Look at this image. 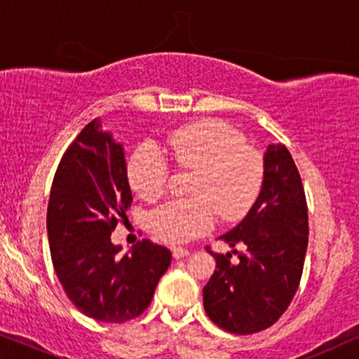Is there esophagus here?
<instances>
[{
    "label": "esophagus",
    "mask_w": 359,
    "mask_h": 359,
    "mask_svg": "<svg viewBox=\"0 0 359 359\" xmlns=\"http://www.w3.org/2000/svg\"><path fill=\"white\" fill-rule=\"evenodd\" d=\"M190 255L189 250H185V248H172V256L175 257V259H180V257H187Z\"/></svg>",
    "instance_id": "1"
}]
</instances>
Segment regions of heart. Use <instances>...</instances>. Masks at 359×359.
Returning a JSON list of instances; mask_svg holds the SVG:
<instances>
[{
	"label": "heart",
	"mask_w": 359,
	"mask_h": 359,
	"mask_svg": "<svg viewBox=\"0 0 359 359\" xmlns=\"http://www.w3.org/2000/svg\"><path fill=\"white\" fill-rule=\"evenodd\" d=\"M164 149L179 169L194 170L190 192L152 212L151 231L161 241L189 243L213 228L218 213L224 222L245 217L264 182V159L245 136L218 119H205L179 128L165 137ZM169 167L161 149L151 142L133 152L128 162L131 189L147 202L165 192Z\"/></svg>",
	"instance_id": "1"
}]
</instances>
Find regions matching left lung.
Segmentation results:
<instances>
[{
  "label": "left lung",
  "mask_w": 359,
  "mask_h": 359,
  "mask_svg": "<svg viewBox=\"0 0 359 359\" xmlns=\"http://www.w3.org/2000/svg\"><path fill=\"white\" fill-rule=\"evenodd\" d=\"M243 251L218 255L203 287L205 312L219 328L250 335L280 318L297 292L309 243V213L302 179L284 144L267 146L259 197L240 224L219 236Z\"/></svg>",
  "instance_id": "obj_1"
}]
</instances>
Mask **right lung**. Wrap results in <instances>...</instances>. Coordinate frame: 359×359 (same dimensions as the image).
I'll use <instances>...</instances> for the list:
<instances>
[{
    "mask_svg": "<svg viewBox=\"0 0 359 359\" xmlns=\"http://www.w3.org/2000/svg\"><path fill=\"white\" fill-rule=\"evenodd\" d=\"M133 197L123 146L93 119L67 147L47 207V236L55 274L67 297L98 322L121 323L149 307L170 266L165 246L137 241L119 255L111 231L126 218Z\"/></svg>",
    "mask_w": 359,
    "mask_h": 359,
    "instance_id": "1",
    "label": "right lung"
}]
</instances>
